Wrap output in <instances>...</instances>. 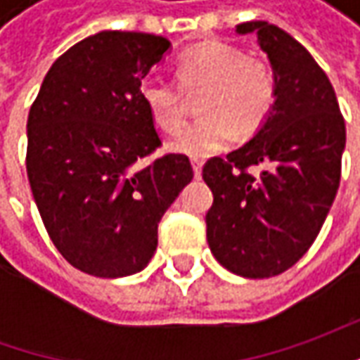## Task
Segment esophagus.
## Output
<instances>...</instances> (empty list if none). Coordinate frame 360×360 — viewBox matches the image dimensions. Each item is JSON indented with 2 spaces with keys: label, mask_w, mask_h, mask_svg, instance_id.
<instances>
[{
  "label": "esophagus",
  "mask_w": 360,
  "mask_h": 360,
  "mask_svg": "<svg viewBox=\"0 0 360 360\" xmlns=\"http://www.w3.org/2000/svg\"><path fill=\"white\" fill-rule=\"evenodd\" d=\"M190 162H192V170H194V176H196V178H200L202 166H204V162H202L200 158H192Z\"/></svg>",
  "instance_id": "34e87169"
}]
</instances>
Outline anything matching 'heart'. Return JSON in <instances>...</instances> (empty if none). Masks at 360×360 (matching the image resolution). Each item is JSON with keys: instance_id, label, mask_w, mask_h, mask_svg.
Instances as JSON below:
<instances>
[{"instance_id": "b5f03b06", "label": "heart", "mask_w": 360, "mask_h": 360, "mask_svg": "<svg viewBox=\"0 0 360 360\" xmlns=\"http://www.w3.org/2000/svg\"><path fill=\"white\" fill-rule=\"evenodd\" d=\"M176 65L182 90L186 94L202 90L198 112L204 114L170 142L176 154L210 156L226 148L236 131L248 136L269 118L276 86L266 62L246 56L232 44L212 39L184 51ZM140 100L164 131L172 134L184 124V96L168 79H144Z\"/></svg>"}]
</instances>
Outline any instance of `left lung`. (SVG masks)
<instances>
[{
  "mask_svg": "<svg viewBox=\"0 0 360 360\" xmlns=\"http://www.w3.org/2000/svg\"><path fill=\"white\" fill-rule=\"evenodd\" d=\"M236 34L256 35L276 98L246 144L204 166L214 194L206 238L226 270L269 278L300 260L323 229L339 190L347 130L328 77L292 35L269 21L240 23ZM248 165H260L261 174H248Z\"/></svg>",
  "mask_w": 360,
  "mask_h": 360,
  "instance_id": "obj_1",
  "label": "left lung"
}]
</instances>
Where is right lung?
<instances>
[{
    "instance_id": "obj_1",
    "label": "right lung",
    "mask_w": 360,
    "mask_h": 360,
    "mask_svg": "<svg viewBox=\"0 0 360 360\" xmlns=\"http://www.w3.org/2000/svg\"><path fill=\"white\" fill-rule=\"evenodd\" d=\"M162 35L98 32L58 58L27 116V178L62 256L100 278L148 266L158 222L192 180L184 154L144 164L160 146L140 86L170 51Z\"/></svg>"
}]
</instances>
